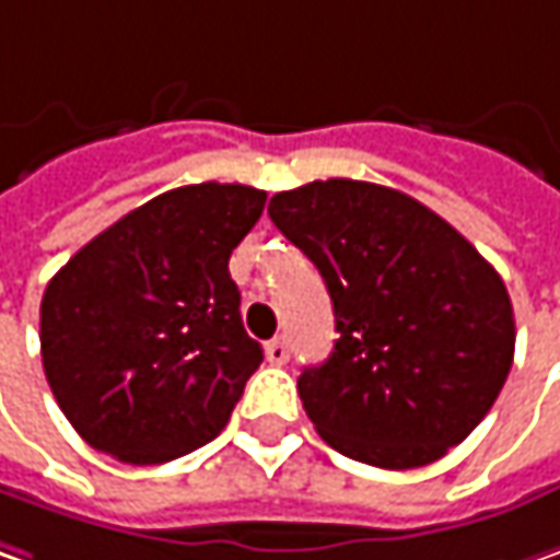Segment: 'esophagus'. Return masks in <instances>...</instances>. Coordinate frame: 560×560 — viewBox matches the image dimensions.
<instances>
[{
    "label": "esophagus",
    "mask_w": 560,
    "mask_h": 560,
    "mask_svg": "<svg viewBox=\"0 0 560 560\" xmlns=\"http://www.w3.org/2000/svg\"><path fill=\"white\" fill-rule=\"evenodd\" d=\"M288 357H291L288 338H272V341L266 345V360H269V363L281 366V363H288Z\"/></svg>",
    "instance_id": "34e87169"
}]
</instances>
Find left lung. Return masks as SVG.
<instances>
[{
  "label": "left lung",
  "mask_w": 560,
  "mask_h": 560,
  "mask_svg": "<svg viewBox=\"0 0 560 560\" xmlns=\"http://www.w3.org/2000/svg\"><path fill=\"white\" fill-rule=\"evenodd\" d=\"M269 219L326 281L338 341L298 392L335 451L410 470L460 445L492 410L514 360L501 276L442 215L351 178L269 200Z\"/></svg>",
  "instance_id": "1"
}]
</instances>
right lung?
I'll list each match as a JSON object with an SVG mask.
<instances>
[{"label":"right lung","mask_w":560,"mask_h":560,"mask_svg":"<svg viewBox=\"0 0 560 560\" xmlns=\"http://www.w3.org/2000/svg\"><path fill=\"white\" fill-rule=\"evenodd\" d=\"M266 190L187 184L121 215L46 284V382L90 448L165 464L212 442L262 348L241 323L229 259Z\"/></svg>","instance_id":"obj_1"}]
</instances>
